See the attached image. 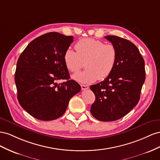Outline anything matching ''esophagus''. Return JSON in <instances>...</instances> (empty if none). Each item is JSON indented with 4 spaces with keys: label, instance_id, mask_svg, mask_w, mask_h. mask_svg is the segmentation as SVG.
Returning a JSON list of instances; mask_svg holds the SVG:
<instances>
[{
    "label": "esophagus",
    "instance_id": "1",
    "mask_svg": "<svg viewBox=\"0 0 160 160\" xmlns=\"http://www.w3.org/2000/svg\"><path fill=\"white\" fill-rule=\"evenodd\" d=\"M81 88L82 90H87L89 88V86L88 85H84V84H81Z\"/></svg>",
    "mask_w": 160,
    "mask_h": 160
}]
</instances>
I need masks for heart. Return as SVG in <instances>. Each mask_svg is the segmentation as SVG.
Returning a JSON list of instances; mask_svg holds the SVG:
<instances>
[{
    "instance_id": "b5f03b06",
    "label": "heart",
    "mask_w": 160,
    "mask_h": 160,
    "mask_svg": "<svg viewBox=\"0 0 160 160\" xmlns=\"http://www.w3.org/2000/svg\"><path fill=\"white\" fill-rule=\"evenodd\" d=\"M76 52L70 48L66 50L63 60L66 68L77 72L82 68L86 69L72 76V78L82 84H90L105 79L115 66L117 52L115 45L104 43L92 38L80 39L75 45Z\"/></svg>"
}]
</instances>
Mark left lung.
Instances as JSON below:
<instances>
[{"mask_svg": "<svg viewBox=\"0 0 160 160\" xmlns=\"http://www.w3.org/2000/svg\"><path fill=\"white\" fill-rule=\"evenodd\" d=\"M104 38L116 48L117 62L105 80L90 86L96 97L90 112L97 120L113 121L126 115L138 103L145 80V62L130 41L115 35Z\"/></svg>", "mask_w": 160, "mask_h": 160, "instance_id": "left-lung-1", "label": "left lung"}]
</instances>
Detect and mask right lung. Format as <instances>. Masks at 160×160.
I'll list each match as a JSON object with an SVG mask.
<instances>
[{
    "mask_svg": "<svg viewBox=\"0 0 160 160\" xmlns=\"http://www.w3.org/2000/svg\"><path fill=\"white\" fill-rule=\"evenodd\" d=\"M73 36L50 32L27 45L17 63L15 81L20 105L39 120L52 121L65 112L70 98L81 90L70 79L63 55ZM59 79H67L57 84Z\"/></svg>",
    "mask_w": 160,
    "mask_h": 160,
    "instance_id": "obj_1",
    "label": "right lung"
}]
</instances>
